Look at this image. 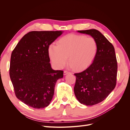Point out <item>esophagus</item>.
<instances>
[{"instance_id":"esophagus-1","label":"esophagus","mask_w":130,"mask_h":130,"mask_svg":"<svg viewBox=\"0 0 130 130\" xmlns=\"http://www.w3.org/2000/svg\"><path fill=\"white\" fill-rule=\"evenodd\" d=\"M68 74H70V73L69 72L67 71V70H64V75H67Z\"/></svg>"}]
</instances>
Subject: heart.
<instances>
[{
	"instance_id": "obj_1",
	"label": "heart",
	"mask_w": 130,
	"mask_h": 130,
	"mask_svg": "<svg viewBox=\"0 0 130 130\" xmlns=\"http://www.w3.org/2000/svg\"><path fill=\"white\" fill-rule=\"evenodd\" d=\"M98 49L97 42L93 37L69 34L59 39L57 44H50L48 52L51 61L57 68L63 67L68 57L70 67L81 70L93 62Z\"/></svg>"
}]
</instances>
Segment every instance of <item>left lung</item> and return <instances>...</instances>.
Wrapping results in <instances>:
<instances>
[{
  "label": "left lung",
  "mask_w": 130,
  "mask_h": 130,
  "mask_svg": "<svg viewBox=\"0 0 130 130\" xmlns=\"http://www.w3.org/2000/svg\"><path fill=\"white\" fill-rule=\"evenodd\" d=\"M77 32L90 35L98 45L92 63L83 72L74 74L76 79L74 90L77 99L82 104L93 106L104 100L116 86L118 65L115 48L97 30Z\"/></svg>",
  "instance_id": "obj_1"
}]
</instances>
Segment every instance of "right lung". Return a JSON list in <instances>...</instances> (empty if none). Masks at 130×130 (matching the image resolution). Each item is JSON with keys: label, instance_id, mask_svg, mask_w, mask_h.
<instances>
[{"label": "right lung", "instance_id": "right-lung-1", "mask_svg": "<svg viewBox=\"0 0 130 130\" xmlns=\"http://www.w3.org/2000/svg\"><path fill=\"white\" fill-rule=\"evenodd\" d=\"M62 31H33L20 40L11 54L10 77L15 95L35 108L48 106L54 94L56 81L63 71L51 67L49 45Z\"/></svg>", "mask_w": 130, "mask_h": 130}]
</instances>
